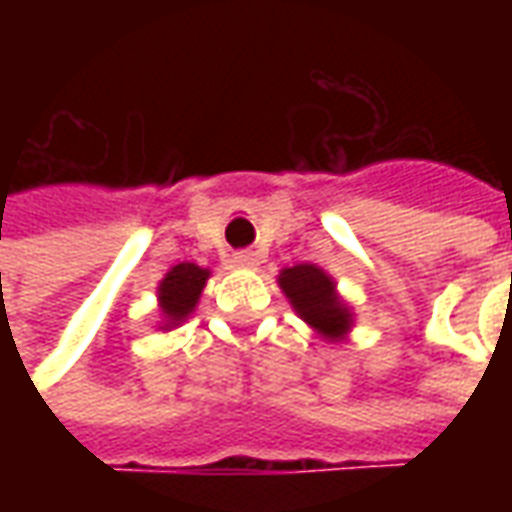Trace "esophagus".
<instances>
[{"label":"esophagus","mask_w":512,"mask_h":512,"mask_svg":"<svg viewBox=\"0 0 512 512\" xmlns=\"http://www.w3.org/2000/svg\"><path fill=\"white\" fill-rule=\"evenodd\" d=\"M233 263L241 268H255L257 255L252 252V249H238V252H233Z\"/></svg>","instance_id":"1"}]
</instances>
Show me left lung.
Here are the masks:
<instances>
[{
    "label": "left lung",
    "mask_w": 512,
    "mask_h": 512,
    "mask_svg": "<svg viewBox=\"0 0 512 512\" xmlns=\"http://www.w3.org/2000/svg\"><path fill=\"white\" fill-rule=\"evenodd\" d=\"M279 288L285 290V296L301 318L315 326L323 337L337 340L348 332L351 315L343 307V301L337 299L332 279L318 266L301 263V266L285 268L279 274Z\"/></svg>",
    "instance_id": "1"
}]
</instances>
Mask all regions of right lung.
I'll return each mask as SVG.
<instances>
[{"mask_svg": "<svg viewBox=\"0 0 512 512\" xmlns=\"http://www.w3.org/2000/svg\"><path fill=\"white\" fill-rule=\"evenodd\" d=\"M205 279H208V271L194 263H178L164 277V282L158 285V299H161V310L167 315V326L180 323L194 310L205 288Z\"/></svg>", "mask_w": 512, "mask_h": 512, "instance_id": "obj_1", "label": "right lung"}]
</instances>
